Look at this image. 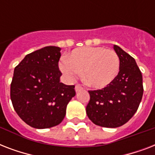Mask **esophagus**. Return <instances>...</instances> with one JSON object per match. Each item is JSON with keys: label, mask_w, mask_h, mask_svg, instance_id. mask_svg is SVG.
<instances>
[{"label": "esophagus", "mask_w": 155, "mask_h": 155, "mask_svg": "<svg viewBox=\"0 0 155 155\" xmlns=\"http://www.w3.org/2000/svg\"><path fill=\"white\" fill-rule=\"evenodd\" d=\"M75 92H79V91L83 89V87L80 84H76L75 87Z\"/></svg>", "instance_id": "obj_1"}]
</instances>
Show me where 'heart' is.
I'll return each mask as SVG.
<instances>
[{
	"mask_svg": "<svg viewBox=\"0 0 155 155\" xmlns=\"http://www.w3.org/2000/svg\"><path fill=\"white\" fill-rule=\"evenodd\" d=\"M60 70L70 80L81 73L87 84L97 88L106 87L117 75L120 58L113 50L104 47H85L77 48L61 61Z\"/></svg>",
	"mask_w": 155,
	"mask_h": 155,
	"instance_id": "b5f03b06",
	"label": "heart"
}]
</instances>
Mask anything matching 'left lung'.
Listing matches in <instances>:
<instances>
[{"label":"left lung","instance_id":"obj_1","mask_svg":"<svg viewBox=\"0 0 155 155\" xmlns=\"http://www.w3.org/2000/svg\"><path fill=\"white\" fill-rule=\"evenodd\" d=\"M120 58L117 77L102 89L90 90L86 113L95 125L117 128L129 121L137 112L143 95L142 75L135 59L117 45Z\"/></svg>","mask_w":155,"mask_h":155}]
</instances>
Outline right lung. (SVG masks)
I'll use <instances>...</instances> for the list:
<instances>
[{
	"mask_svg": "<svg viewBox=\"0 0 155 155\" xmlns=\"http://www.w3.org/2000/svg\"><path fill=\"white\" fill-rule=\"evenodd\" d=\"M61 48L46 47L28 54L14 68L10 98L18 115L27 125L47 129L62 122L75 96V85L60 83Z\"/></svg>",
	"mask_w": 155,
	"mask_h": 155,
	"instance_id": "1",
	"label": "right lung"
}]
</instances>
